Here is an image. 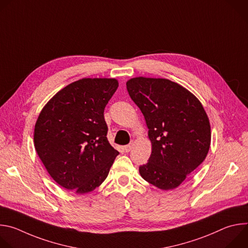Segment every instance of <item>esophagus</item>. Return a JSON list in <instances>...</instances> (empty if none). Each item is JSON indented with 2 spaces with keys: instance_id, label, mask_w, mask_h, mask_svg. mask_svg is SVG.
<instances>
[{
  "instance_id": "obj_1",
  "label": "esophagus",
  "mask_w": 248,
  "mask_h": 248,
  "mask_svg": "<svg viewBox=\"0 0 248 248\" xmlns=\"http://www.w3.org/2000/svg\"><path fill=\"white\" fill-rule=\"evenodd\" d=\"M133 144H134V141L132 140V141H130V143H129L128 145H125V146L124 147V151H125V152H129V151L132 149V147H133Z\"/></svg>"
}]
</instances>
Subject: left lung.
<instances>
[{
    "mask_svg": "<svg viewBox=\"0 0 248 248\" xmlns=\"http://www.w3.org/2000/svg\"><path fill=\"white\" fill-rule=\"evenodd\" d=\"M126 88L144 116L152 144L139 173L160 189L176 188L210 148L211 126L203 106L186 88L166 78H133Z\"/></svg>",
    "mask_w": 248,
    "mask_h": 248,
    "instance_id": "8db88e82",
    "label": "left lung"
}]
</instances>
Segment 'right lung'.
Masks as SVG:
<instances>
[{"mask_svg": "<svg viewBox=\"0 0 248 248\" xmlns=\"http://www.w3.org/2000/svg\"><path fill=\"white\" fill-rule=\"evenodd\" d=\"M116 78H82L54 95L34 127V146L52 179L78 194L93 191L119 155L107 139L106 105Z\"/></svg>", "mask_w": 248, "mask_h": 248, "instance_id": "1", "label": "right lung"}]
</instances>
